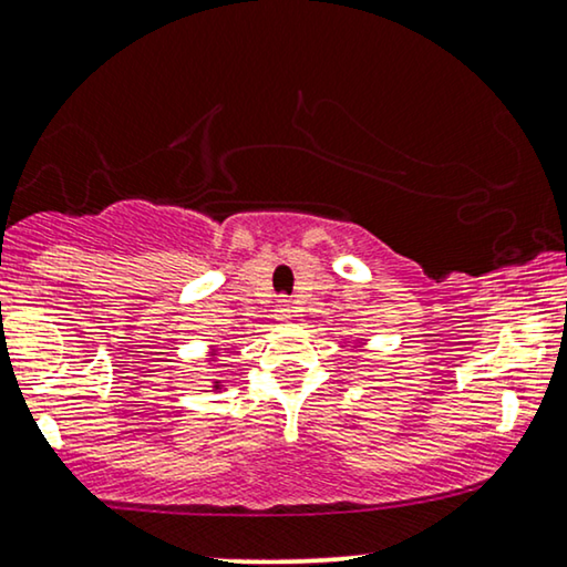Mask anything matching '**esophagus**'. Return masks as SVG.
I'll list each match as a JSON object with an SVG mask.
<instances>
[{"label": "esophagus", "instance_id": "obj_1", "mask_svg": "<svg viewBox=\"0 0 567 567\" xmlns=\"http://www.w3.org/2000/svg\"><path fill=\"white\" fill-rule=\"evenodd\" d=\"M293 312H297V309L291 307L289 299H278V305H276V309H274V317H276L278 322H291Z\"/></svg>", "mask_w": 567, "mask_h": 567}]
</instances>
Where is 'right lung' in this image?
<instances>
[{
	"instance_id": "obj_1",
	"label": "right lung",
	"mask_w": 567,
	"mask_h": 567,
	"mask_svg": "<svg viewBox=\"0 0 567 567\" xmlns=\"http://www.w3.org/2000/svg\"><path fill=\"white\" fill-rule=\"evenodd\" d=\"M214 390H221V382H214Z\"/></svg>"
}]
</instances>
